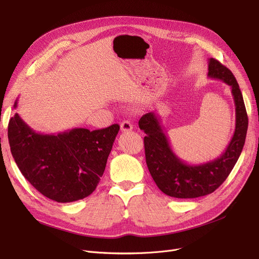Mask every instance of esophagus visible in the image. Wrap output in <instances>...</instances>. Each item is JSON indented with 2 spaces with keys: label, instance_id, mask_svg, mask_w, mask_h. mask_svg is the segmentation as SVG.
I'll return each instance as SVG.
<instances>
[{
  "label": "esophagus",
  "instance_id": "1",
  "mask_svg": "<svg viewBox=\"0 0 259 259\" xmlns=\"http://www.w3.org/2000/svg\"><path fill=\"white\" fill-rule=\"evenodd\" d=\"M120 129H121V131H123V132L131 131V130L133 129L132 123H131L129 120H123V121L120 123Z\"/></svg>",
  "mask_w": 259,
  "mask_h": 259
}]
</instances>
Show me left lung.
<instances>
[{
  "label": "left lung",
  "instance_id": "8db88e82",
  "mask_svg": "<svg viewBox=\"0 0 259 259\" xmlns=\"http://www.w3.org/2000/svg\"><path fill=\"white\" fill-rule=\"evenodd\" d=\"M208 76L231 86L236 107L234 136L225 151L217 159L203 164H188L171 149L154 112L143 115L139 120L140 129L146 133L144 147L149 173L162 192L171 197L195 198L212 193L231 174L244 145L248 120L236 78L214 59H209Z\"/></svg>",
  "mask_w": 259,
  "mask_h": 259
}]
</instances>
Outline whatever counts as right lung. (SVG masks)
Here are the masks:
<instances>
[{"label": "right lung", "instance_id": "add662e5", "mask_svg": "<svg viewBox=\"0 0 259 259\" xmlns=\"http://www.w3.org/2000/svg\"><path fill=\"white\" fill-rule=\"evenodd\" d=\"M118 131L119 126L114 123L94 131L74 128L42 135L16 113L9 119L8 141L28 183L48 198L70 203L91 195L98 186Z\"/></svg>", "mask_w": 259, "mask_h": 259}]
</instances>
